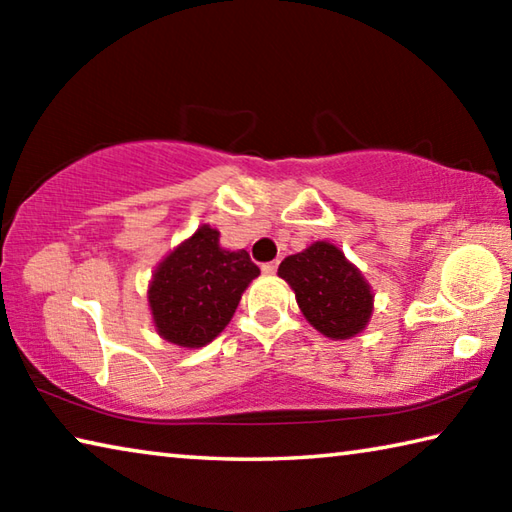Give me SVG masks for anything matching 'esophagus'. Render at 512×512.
I'll list each match as a JSON object with an SVG mask.
<instances>
[{
  "instance_id": "34e87169",
  "label": "esophagus",
  "mask_w": 512,
  "mask_h": 512,
  "mask_svg": "<svg viewBox=\"0 0 512 512\" xmlns=\"http://www.w3.org/2000/svg\"><path fill=\"white\" fill-rule=\"evenodd\" d=\"M277 264L280 262H268V264H262V273L264 275H273L277 271Z\"/></svg>"
}]
</instances>
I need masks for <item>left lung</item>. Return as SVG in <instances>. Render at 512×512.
I'll return each mask as SVG.
<instances>
[{
    "label": "left lung",
    "mask_w": 512,
    "mask_h": 512,
    "mask_svg": "<svg viewBox=\"0 0 512 512\" xmlns=\"http://www.w3.org/2000/svg\"><path fill=\"white\" fill-rule=\"evenodd\" d=\"M289 282L298 307L311 327L334 341L363 332L372 316V291L361 271L343 250L329 241H316L302 253L289 255L277 268Z\"/></svg>",
    "instance_id": "8db88e82"
}]
</instances>
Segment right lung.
Returning a JSON list of instances; mask_svg holds the SVG:
<instances>
[{"mask_svg":"<svg viewBox=\"0 0 512 512\" xmlns=\"http://www.w3.org/2000/svg\"><path fill=\"white\" fill-rule=\"evenodd\" d=\"M259 268L246 250L219 246V230L201 225L162 259L149 284L155 332L180 348H203L219 336Z\"/></svg>","mask_w":512,"mask_h":512,"instance_id":"add662e5","label":"right lung"}]
</instances>
